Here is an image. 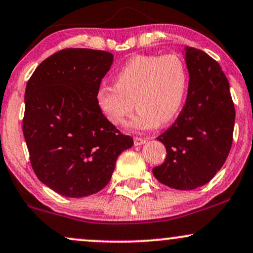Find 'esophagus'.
Instances as JSON below:
<instances>
[{"instance_id":"34e87169","label":"esophagus","mask_w":253,"mask_h":253,"mask_svg":"<svg viewBox=\"0 0 253 253\" xmlns=\"http://www.w3.org/2000/svg\"><path fill=\"white\" fill-rule=\"evenodd\" d=\"M146 139L145 138H140V136H134V145L135 146H138V145H143L146 143Z\"/></svg>"}]
</instances>
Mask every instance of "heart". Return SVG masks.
Segmentation results:
<instances>
[{
  "label": "heart",
  "mask_w": 253,
  "mask_h": 253,
  "mask_svg": "<svg viewBox=\"0 0 253 253\" xmlns=\"http://www.w3.org/2000/svg\"><path fill=\"white\" fill-rule=\"evenodd\" d=\"M189 75L178 54H139L127 62L115 75V85L102 84L96 91V103L104 118L120 126L127 123L130 129L155 128L169 124L178 115L187 96Z\"/></svg>",
  "instance_id": "1"
}]
</instances>
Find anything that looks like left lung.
Here are the masks:
<instances>
[{
	"instance_id": "obj_1",
	"label": "left lung",
	"mask_w": 253,
	"mask_h": 253,
	"mask_svg": "<svg viewBox=\"0 0 253 253\" xmlns=\"http://www.w3.org/2000/svg\"><path fill=\"white\" fill-rule=\"evenodd\" d=\"M189 71L182 112L158 136L167 158L153 168L159 182L178 190L205 185L226 162L233 141L236 109L221 66L206 52L185 47Z\"/></svg>"
}]
</instances>
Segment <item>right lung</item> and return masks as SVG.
<instances>
[{"label":"right lung","instance_id":"1","mask_svg":"<svg viewBox=\"0 0 253 253\" xmlns=\"http://www.w3.org/2000/svg\"><path fill=\"white\" fill-rule=\"evenodd\" d=\"M112 63L109 52L65 48L46 58L27 82L22 130L31 165L63 196L78 199L103 189L119 155L133 145L96 103Z\"/></svg>","mask_w":253,"mask_h":253}]
</instances>
